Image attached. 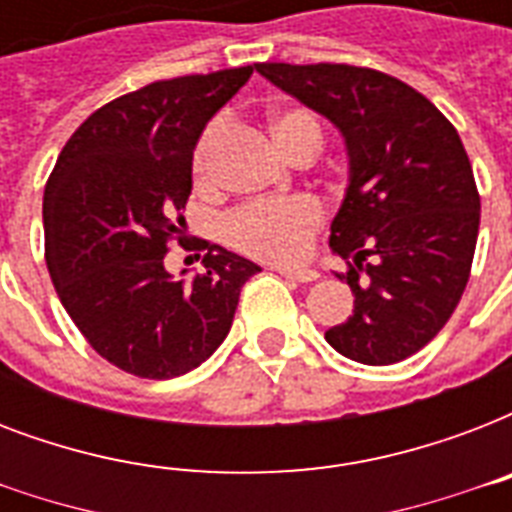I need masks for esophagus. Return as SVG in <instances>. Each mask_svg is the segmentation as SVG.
I'll return each mask as SVG.
<instances>
[{"label":"esophagus","mask_w":512,"mask_h":512,"mask_svg":"<svg viewBox=\"0 0 512 512\" xmlns=\"http://www.w3.org/2000/svg\"><path fill=\"white\" fill-rule=\"evenodd\" d=\"M276 271L284 276V279L300 281V284H311V281L319 279V271H313V268H276Z\"/></svg>","instance_id":"34e87169"}]
</instances>
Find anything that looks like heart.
Segmentation results:
<instances>
[{
    "label": "heart",
    "instance_id": "b5f03b06",
    "mask_svg": "<svg viewBox=\"0 0 512 512\" xmlns=\"http://www.w3.org/2000/svg\"><path fill=\"white\" fill-rule=\"evenodd\" d=\"M268 130L276 146L292 162L305 154L316 156L324 143V127L305 108H273L268 114ZM220 132H223L220 122L207 124L193 146L191 172L196 185L212 183V159L220 143ZM321 220H324V209L319 201L308 196L289 201H260L225 217L223 236L233 249L249 257L268 263H295L308 252Z\"/></svg>",
    "mask_w": 512,
    "mask_h": 512
}]
</instances>
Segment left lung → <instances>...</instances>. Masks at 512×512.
I'll return each mask as SVG.
<instances>
[{
  "instance_id": "obj_1",
  "label": "left lung",
  "mask_w": 512,
  "mask_h": 512,
  "mask_svg": "<svg viewBox=\"0 0 512 512\" xmlns=\"http://www.w3.org/2000/svg\"><path fill=\"white\" fill-rule=\"evenodd\" d=\"M257 71L345 138L348 191L329 247L348 271L353 316L327 342L358 364L422 350L468 287L481 196L452 122L396 76L345 63H257Z\"/></svg>"
}]
</instances>
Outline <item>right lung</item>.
<instances>
[{
    "label": "right lung",
    "mask_w": 512,
    "mask_h": 512,
    "mask_svg": "<svg viewBox=\"0 0 512 512\" xmlns=\"http://www.w3.org/2000/svg\"><path fill=\"white\" fill-rule=\"evenodd\" d=\"M255 68L164 79L98 108L60 151L44 188V257L87 342L124 372L170 380L231 332L247 257L204 241V273L172 279L170 239L191 196V156L207 122ZM185 273V271H183Z\"/></svg>",
    "instance_id": "right-lung-1"
}]
</instances>
